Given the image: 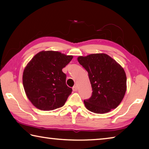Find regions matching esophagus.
<instances>
[{
    "label": "esophagus",
    "mask_w": 149,
    "mask_h": 149,
    "mask_svg": "<svg viewBox=\"0 0 149 149\" xmlns=\"http://www.w3.org/2000/svg\"><path fill=\"white\" fill-rule=\"evenodd\" d=\"M72 89H73V91H77V85H75V86L73 87Z\"/></svg>",
    "instance_id": "34e87169"
}]
</instances>
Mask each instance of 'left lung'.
<instances>
[{"label":"left lung","instance_id":"1","mask_svg":"<svg viewBox=\"0 0 149 149\" xmlns=\"http://www.w3.org/2000/svg\"><path fill=\"white\" fill-rule=\"evenodd\" d=\"M77 60L87 71L92 87V96L84 100L87 109L96 114H105L116 108L127 89L123 68L104 53L81 56Z\"/></svg>","mask_w":149,"mask_h":149}]
</instances>
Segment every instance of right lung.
<instances>
[{"label": "right lung", "mask_w": 149, "mask_h": 149, "mask_svg": "<svg viewBox=\"0 0 149 149\" xmlns=\"http://www.w3.org/2000/svg\"><path fill=\"white\" fill-rule=\"evenodd\" d=\"M73 58L58 51L39 52L23 73V85L28 99L39 110L49 111L64 106L72 89L65 84L62 69Z\"/></svg>", "instance_id": "1"}]
</instances>
